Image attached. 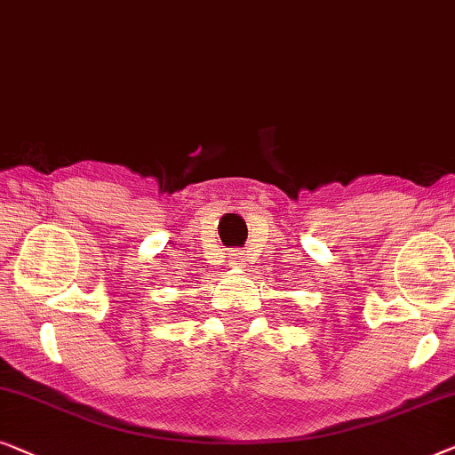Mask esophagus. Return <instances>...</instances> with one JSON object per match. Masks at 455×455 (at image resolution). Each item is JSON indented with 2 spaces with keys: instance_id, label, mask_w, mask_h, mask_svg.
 <instances>
[{
  "instance_id": "obj_1",
  "label": "esophagus",
  "mask_w": 455,
  "mask_h": 455,
  "mask_svg": "<svg viewBox=\"0 0 455 455\" xmlns=\"http://www.w3.org/2000/svg\"><path fill=\"white\" fill-rule=\"evenodd\" d=\"M243 261H245V259H243V253H233V255H230L228 264L233 267H243V266H245Z\"/></svg>"
}]
</instances>
